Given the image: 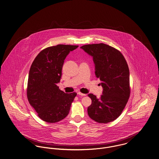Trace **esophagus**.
I'll return each mask as SVG.
<instances>
[{
  "instance_id": "1",
  "label": "esophagus",
  "mask_w": 159,
  "mask_h": 159,
  "mask_svg": "<svg viewBox=\"0 0 159 159\" xmlns=\"http://www.w3.org/2000/svg\"><path fill=\"white\" fill-rule=\"evenodd\" d=\"M77 94H78V95H79L83 96H84L86 95L85 94L82 93H81V92H78L77 93Z\"/></svg>"
}]
</instances>
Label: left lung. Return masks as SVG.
Here are the masks:
<instances>
[{"label": "left lung", "instance_id": "1", "mask_svg": "<svg viewBox=\"0 0 159 159\" xmlns=\"http://www.w3.org/2000/svg\"><path fill=\"white\" fill-rule=\"evenodd\" d=\"M81 48L93 57L96 76L103 87L99 98L88 95L92 99L89 116L101 124L112 122L121 115L130 96L128 64L119 50L104 43L85 44Z\"/></svg>", "mask_w": 159, "mask_h": 159}]
</instances>
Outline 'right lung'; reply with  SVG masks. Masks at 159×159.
I'll return each mask as SVG.
<instances>
[{
	"mask_svg": "<svg viewBox=\"0 0 159 159\" xmlns=\"http://www.w3.org/2000/svg\"><path fill=\"white\" fill-rule=\"evenodd\" d=\"M78 46L58 44L42 50L32 62L28 76L27 98L43 120L55 123L69 113L76 93H66L57 86L64 61Z\"/></svg>",
	"mask_w": 159,
	"mask_h": 159,
	"instance_id": "1",
	"label": "right lung"
}]
</instances>
